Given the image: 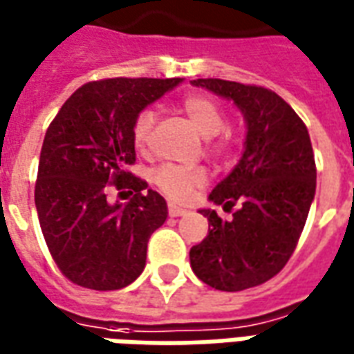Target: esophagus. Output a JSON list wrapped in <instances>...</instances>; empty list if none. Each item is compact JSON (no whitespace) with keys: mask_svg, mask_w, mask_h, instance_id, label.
<instances>
[{"mask_svg":"<svg viewBox=\"0 0 354 354\" xmlns=\"http://www.w3.org/2000/svg\"><path fill=\"white\" fill-rule=\"evenodd\" d=\"M187 210L182 207H176V205H169V214L172 216V218H178V216H184Z\"/></svg>","mask_w":354,"mask_h":354,"instance_id":"34e87169","label":"esophagus"}]
</instances>
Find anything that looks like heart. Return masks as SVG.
Wrapping results in <instances>:
<instances>
[{
  "label": "heart",
  "mask_w": 354,
  "mask_h": 354,
  "mask_svg": "<svg viewBox=\"0 0 354 354\" xmlns=\"http://www.w3.org/2000/svg\"><path fill=\"white\" fill-rule=\"evenodd\" d=\"M180 108L187 115V119L192 121L195 131L205 138H212L223 129L225 117H223L222 108L210 96L189 94L182 100ZM153 123L155 115L153 111H149V109H144L134 121L132 142L140 151H144L149 146ZM230 138H223L212 144V151L225 153L230 149ZM153 182L172 201H187L192 197L193 189H197L207 182V172L203 169H185V167H178V165H162L153 172Z\"/></svg>",
  "instance_id": "obj_1"
}]
</instances>
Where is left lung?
Masks as SVG:
<instances>
[{
    "instance_id": "obj_1",
    "label": "left lung",
    "mask_w": 354,
    "mask_h": 354,
    "mask_svg": "<svg viewBox=\"0 0 354 354\" xmlns=\"http://www.w3.org/2000/svg\"><path fill=\"white\" fill-rule=\"evenodd\" d=\"M192 85L231 100L246 123L245 149L235 169L208 195L233 212L230 222L212 208L208 235L189 250L193 273L223 292L263 284L286 266L315 199L317 169L304 121L273 91L223 80Z\"/></svg>"
}]
</instances>
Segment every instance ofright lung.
<instances>
[{
    "label": "right lung",
    "instance_id": "add662e5",
    "mask_svg": "<svg viewBox=\"0 0 354 354\" xmlns=\"http://www.w3.org/2000/svg\"><path fill=\"white\" fill-rule=\"evenodd\" d=\"M184 80H104L64 102L47 129L35 182L43 237L58 269L83 288L119 290L146 267L147 241L167 201L124 167L136 161L132 127L142 109ZM134 192L109 203L107 187Z\"/></svg>",
    "mask_w": 354,
    "mask_h": 354
}]
</instances>
